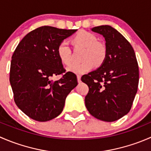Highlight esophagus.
<instances>
[{
    "label": "esophagus",
    "mask_w": 151,
    "mask_h": 151,
    "mask_svg": "<svg viewBox=\"0 0 151 151\" xmlns=\"http://www.w3.org/2000/svg\"><path fill=\"white\" fill-rule=\"evenodd\" d=\"M77 81H78V83H80V82H81V76L77 74Z\"/></svg>",
    "instance_id": "1"
}]
</instances>
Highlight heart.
<instances>
[{
    "instance_id": "1",
    "label": "heart",
    "mask_w": 151,
    "mask_h": 151,
    "mask_svg": "<svg viewBox=\"0 0 151 151\" xmlns=\"http://www.w3.org/2000/svg\"><path fill=\"white\" fill-rule=\"evenodd\" d=\"M71 42L74 47L85 48L82 63H74L68 68V71L75 74H82L93 68L94 64L99 66L104 62L107 54L106 47L103 43L99 42L96 35L86 30H80L73 38ZM58 59L63 64L68 66L73 60L72 52L65 41L60 42L56 49Z\"/></svg>"
}]
</instances>
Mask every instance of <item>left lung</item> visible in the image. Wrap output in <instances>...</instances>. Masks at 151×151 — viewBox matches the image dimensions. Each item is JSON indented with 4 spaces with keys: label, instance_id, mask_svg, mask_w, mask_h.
I'll list each match as a JSON object with an SVG mask.
<instances>
[{
    "label": "left lung",
    "instance_id": "8db88e82",
    "mask_svg": "<svg viewBox=\"0 0 151 151\" xmlns=\"http://www.w3.org/2000/svg\"><path fill=\"white\" fill-rule=\"evenodd\" d=\"M91 30L104 36L107 54L98 69L81 77L89 88L85 106L97 119L112 122L132 108L137 92L139 66L133 47L118 30L109 25Z\"/></svg>",
    "mask_w": 151,
    "mask_h": 151
}]
</instances>
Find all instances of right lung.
<instances>
[{"label":"right lung","instance_id":"obj_1","mask_svg":"<svg viewBox=\"0 0 151 151\" xmlns=\"http://www.w3.org/2000/svg\"><path fill=\"white\" fill-rule=\"evenodd\" d=\"M77 30L45 26L21 40L12 57L9 80L17 106L29 118L44 122L58 116L68 94L77 84L56 53L58 45ZM61 75L53 81L51 77Z\"/></svg>","mask_w":151,"mask_h":151}]
</instances>
